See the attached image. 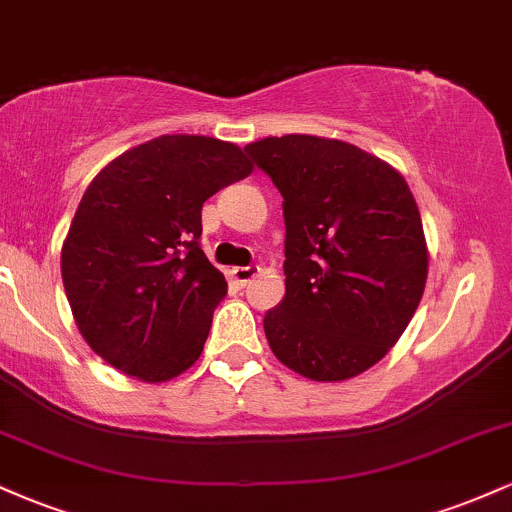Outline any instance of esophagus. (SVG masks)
<instances>
[{"instance_id":"34e87169","label":"esophagus","mask_w":512,"mask_h":512,"mask_svg":"<svg viewBox=\"0 0 512 512\" xmlns=\"http://www.w3.org/2000/svg\"><path fill=\"white\" fill-rule=\"evenodd\" d=\"M231 274L240 286H245L248 281H252L257 274H260V267H252V264H250V267H233Z\"/></svg>"}]
</instances>
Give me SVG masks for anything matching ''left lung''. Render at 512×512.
Segmentation results:
<instances>
[{
	"mask_svg": "<svg viewBox=\"0 0 512 512\" xmlns=\"http://www.w3.org/2000/svg\"><path fill=\"white\" fill-rule=\"evenodd\" d=\"M245 151L284 197L286 296L264 315L267 342L303 378H354L397 344L424 296L428 250L407 180L313 134Z\"/></svg>",
	"mask_w": 512,
	"mask_h": 512,
	"instance_id": "left-lung-1",
	"label": "left lung"
}]
</instances>
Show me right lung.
Masks as SVG:
<instances>
[{"mask_svg":"<svg viewBox=\"0 0 512 512\" xmlns=\"http://www.w3.org/2000/svg\"><path fill=\"white\" fill-rule=\"evenodd\" d=\"M250 173L236 144L163 134L91 180L62 245V281L105 363L163 383L197 361L228 291L199 248L202 204Z\"/></svg>","mask_w":512,"mask_h":512,"instance_id":"1","label":"right lung"}]
</instances>
